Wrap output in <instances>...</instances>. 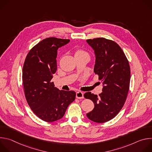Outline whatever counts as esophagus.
<instances>
[{"label": "esophagus", "mask_w": 152, "mask_h": 152, "mask_svg": "<svg viewBox=\"0 0 152 152\" xmlns=\"http://www.w3.org/2000/svg\"><path fill=\"white\" fill-rule=\"evenodd\" d=\"M76 98L77 99H83V93L81 91H77L76 92Z\"/></svg>", "instance_id": "1"}]
</instances>
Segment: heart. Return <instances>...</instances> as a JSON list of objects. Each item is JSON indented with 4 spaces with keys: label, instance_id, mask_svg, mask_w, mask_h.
Here are the masks:
<instances>
[{
    "label": "heart",
    "instance_id": "obj_1",
    "mask_svg": "<svg viewBox=\"0 0 152 152\" xmlns=\"http://www.w3.org/2000/svg\"><path fill=\"white\" fill-rule=\"evenodd\" d=\"M83 53H86L85 52H83V50H77L75 52V56L76 55H81V54H83Z\"/></svg>",
    "mask_w": 152,
    "mask_h": 152
}]
</instances>
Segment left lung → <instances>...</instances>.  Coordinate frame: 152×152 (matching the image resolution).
<instances>
[{"label":"left lung","mask_w":152,"mask_h":152,"mask_svg":"<svg viewBox=\"0 0 152 152\" xmlns=\"http://www.w3.org/2000/svg\"><path fill=\"white\" fill-rule=\"evenodd\" d=\"M94 50L96 61L94 73L102 82V93L91 92L84 97L91 100L94 107L86 116L96 123H104L114 118L122 109L129 90L131 70L121 48L112 40L97 38L86 40Z\"/></svg>","instance_id":"obj_1"}]
</instances>
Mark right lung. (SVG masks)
I'll list each match as a JSON object with an SVG mask.
<instances>
[{
  "instance_id": "obj_1",
  "label": "right lung",
  "mask_w": 152,
  "mask_h": 152,
  "mask_svg": "<svg viewBox=\"0 0 152 152\" xmlns=\"http://www.w3.org/2000/svg\"><path fill=\"white\" fill-rule=\"evenodd\" d=\"M69 42L55 37L42 39L29 51L24 62L22 80L27 102L34 113L46 122L62 118L76 97L75 91L59 90L51 81L57 70L58 49Z\"/></svg>"
}]
</instances>
